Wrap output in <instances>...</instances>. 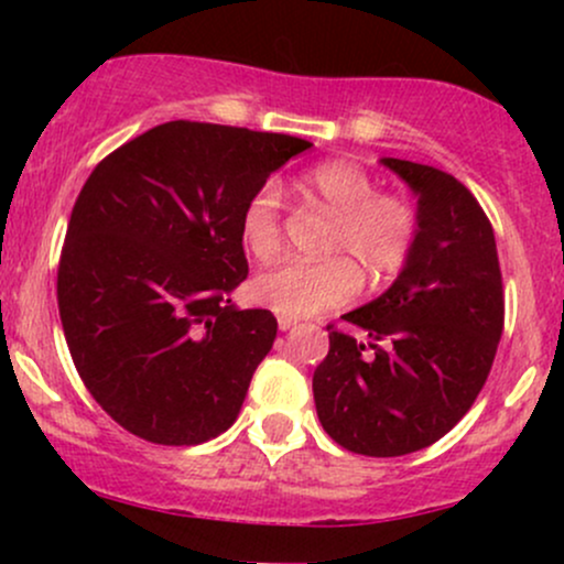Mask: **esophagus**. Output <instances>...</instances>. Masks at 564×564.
<instances>
[{"instance_id":"obj_1","label":"esophagus","mask_w":564,"mask_h":564,"mask_svg":"<svg viewBox=\"0 0 564 564\" xmlns=\"http://www.w3.org/2000/svg\"><path fill=\"white\" fill-rule=\"evenodd\" d=\"M296 326V321H291V318H278V328H281V332H291V328Z\"/></svg>"}]
</instances>
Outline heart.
<instances>
[{"mask_svg": "<svg viewBox=\"0 0 564 564\" xmlns=\"http://www.w3.org/2000/svg\"><path fill=\"white\" fill-rule=\"evenodd\" d=\"M304 193L336 215L326 251L332 260L283 262L257 278L251 294L283 318H310L349 302L360 286H381L403 270L416 241V212L394 193H377L366 170L323 161L302 180ZM241 241L257 260L281 249V185L264 180L241 209Z\"/></svg>", "mask_w": 564, "mask_h": 564, "instance_id": "heart-1", "label": "heart"}]
</instances>
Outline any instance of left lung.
<instances>
[{
    "label": "left lung",
    "instance_id": "obj_1",
    "mask_svg": "<svg viewBox=\"0 0 564 564\" xmlns=\"http://www.w3.org/2000/svg\"><path fill=\"white\" fill-rule=\"evenodd\" d=\"M416 193V241L384 294L328 326L313 394L323 430L364 456L437 443L480 394L503 332L496 238L477 198L426 164L381 159Z\"/></svg>",
    "mask_w": 564,
    "mask_h": 564
}]
</instances>
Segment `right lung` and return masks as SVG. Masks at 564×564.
Returning <instances> with one entry per match:
<instances>
[{"label": "right lung", "instance_id": "obj_1", "mask_svg": "<svg viewBox=\"0 0 564 564\" xmlns=\"http://www.w3.org/2000/svg\"><path fill=\"white\" fill-rule=\"evenodd\" d=\"M313 142L166 121L84 183L57 268V307L89 394L127 432L198 445L241 413L275 341L270 310H238L241 209Z\"/></svg>", "mask_w": 564, "mask_h": 564}]
</instances>
